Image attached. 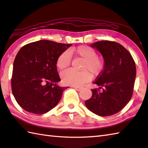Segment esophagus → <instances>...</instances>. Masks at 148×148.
I'll return each mask as SVG.
<instances>
[{"instance_id":"esophagus-1","label":"esophagus","mask_w":148,"mask_h":148,"mask_svg":"<svg viewBox=\"0 0 148 148\" xmlns=\"http://www.w3.org/2000/svg\"><path fill=\"white\" fill-rule=\"evenodd\" d=\"M74 88H75V89L77 90H78V91L81 90L82 89V88H83L82 87H74Z\"/></svg>"}]
</instances>
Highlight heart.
<instances>
[{"label":"heart","mask_w":148,"mask_h":148,"mask_svg":"<svg viewBox=\"0 0 148 148\" xmlns=\"http://www.w3.org/2000/svg\"><path fill=\"white\" fill-rule=\"evenodd\" d=\"M72 54L83 60L81 67L83 71L75 72L71 69L63 71L61 73V78L65 85L76 87L82 85L91 79L90 73L92 76H97L103 71V60L96 56V51L88 46H79L69 52H63L56 61V66L59 69H64L70 65Z\"/></svg>","instance_id":"1"}]
</instances>
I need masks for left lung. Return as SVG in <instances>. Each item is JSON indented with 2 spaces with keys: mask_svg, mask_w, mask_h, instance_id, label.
<instances>
[{
  "mask_svg": "<svg viewBox=\"0 0 148 148\" xmlns=\"http://www.w3.org/2000/svg\"><path fill=\"white\" fill-rule=\"evenodd\" d=\"M90 46L101 53L104 66L94 82L99 88L91 90L92 95L85 104L98 116H111L122 110L132 97L136 77L135 61L130 53L116 42L98 41Z\"/></svg>",
  "mask_w": 148,
  "mask_h": 148,
  "instance_id": "1",
  "label": "left lung"
}]
</instances>
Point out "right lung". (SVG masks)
I'll list each match as a JSON object with an SVG mask.
<instances>
[{"mask_svg":"<svg viewBox=\"0 0 148 148\" xmlns=\"http://www.w3.org/2000/svg\"><path fill=\"white\" fill-rule=\"evenodd\" d=\"M72 44L40 40L21 48L15 58L12 90L15 100L23 109L42 114L52 109L60 101L64 90L56 61Z\"/></svg>","mask_w":148,"mask_h":148,"instance_id":"1","label":"right lung"}]
</instances>
